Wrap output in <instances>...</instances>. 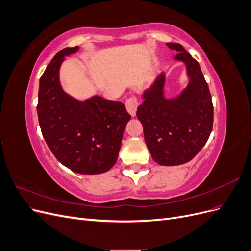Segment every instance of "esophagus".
<instances>
[{
	"mask_svg": "<svg viewBox=\"0 0 251 251\" xmlns=\"http://www.w3.org/2000/svg\"><path fill=\"white\" fill-rule=\"evenodd\" d=\"M138 100L136 96H131L130 98H127L126 101V108L127 110V112L130 113V115L132 117H134L136 115V111H137L138 108Z\"/></svg>",
	"mask_w": 251,
	"mask_h": 251,
	"instance_id": "esophagus-1",
	"label": "esophagus"
}]
</instances>
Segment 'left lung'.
<instances>
[{"label": "left lung", "mask_w": 251, "mask_h": 251, "mask_svg": "<svg viewBox=\"0 0 251 251\" xmlns=\"http://www.w3.org/2000/svg\"><path fill=\"white\" fill-rule=\"evenodd\" d=\"M166 46L178 52L174 59L185 64L188 85L179 96L166 98L162 72L143 92L136 115L151 158L171 166L191 161L205 146L214 124V105L198 62L180 44Z\"/></svg>", "instance_id": "1"}]
</instances>
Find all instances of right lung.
<instances>
[{"instance_id":"add662e5","label":"right lung","mask_w":251,"mask_h":251,"mask_svg":"<svg viewBox=\"0 0 251 251\" xmlns=\"http://www.w3.org/2000/svg\"><path fill=\"white\" fill-rule=\"evenodd\" d=\"M78 46L64 48L52 58L40 79L37 116L52 154L77 174L108 172L116 163L131 115L124 103L93 96L79 101L59 82V68Z\"/></svg>"}]
</instances>
